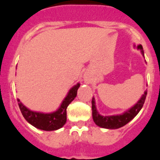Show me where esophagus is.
Instances as JSON below:
<instances>
[{
	"label": "esophagus",
	"instance_id": "obj_1",
	"mask_svg": "<svg viewBox=\"0 0 160 160\" xmlns=\"http://www.w3.org/2000/svg\"><path fill=\"white\" fill-rule=\"evenodd\" d=\"M84 81L86 82V83H89V80H90V79H89V77H88V76H85L84 77Z\"/></svg>",
	"mask_w": 160,
	"mask_h": 160
}]
</instances>
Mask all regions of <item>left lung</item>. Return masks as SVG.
<instances>
[{
    "mask_svg": "<svg viewBox=\"0 0 160 160\" xmlns=\"http://www.w3.org/2000/svg\"><path fill=\"white\" fill-rule=\"evenodd\" d=\"M135 47V46H134ZM137 48L141 51L142 55L144 56V51L142 49V45L137 46ZM147 91L146 90L144 93L138 101L134 106H132L130 109L124 112L122 114L111 115V116H102L98 113V111L96 107L95 98L92 97V119L96 125L100 127L105 129H118L120 127L124 126L128 122H130L132 119L134 118L136 115L139 113V111L143 106V104L145 102L146 97H147Z\"/></svg>",
    "mask_w": 160,
    "mask_h": 160,
    "instance_id": "left-lung-1",
    "label": "left lung"
}]
</instances>
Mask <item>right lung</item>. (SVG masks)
Returning <instances> with one entry per match:
<instances>
[{"label": "right lung", "instance_id": "add662e5", "mask_svg": "<svg viewBox=\"0 0 160 160\" xmlns=\"http://www.w3.org/2000/svg\"><path fill=\"white\" fill-rule=\"evenodd\" d=\"M80 86V83H77L73 86L68 93L66 96L63 101H62L60 106L56 111L53 113H44L41 112H35L32 111L26 108L23 104L18 99L19 108L22 112V115L30 125L34 126L37 129L46 130V131H51L56 130L63 127L67 122V108L69 104L75 99L77 95V90Z\"/></svg>", "mask_w": 160, "mask_h": 160}]
</instances>
